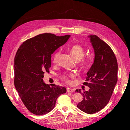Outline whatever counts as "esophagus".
<instances>
[{"label":"esophagus","mask_w":130,"mask_h":130,"mask_svg":"<svg viewBox=\"0 0 130 130\" xmlns=\"http://www.w3.org/2000/svg\"><path fill=\"white\" fill-rule=\"evenodd\" d=\"M67 92L68 93H73L74 92V89H71V88H67Z\"/></svg>","instance_id":"1"}]
</instances>
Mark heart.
<instances>
[{
	"label": "heart",
	"instance_id": "heart-1",
	"mask_svg": "<svg viewBox=\"0 0 130 130\" xmlns=\"http://www.w3.org/2000/svg\"><path fill=\"white\" fill-rule=\"evenodd\" d=\"M69 50L73 57L75 59L76 61H80L83 58L85 55V50L81 45L78 44L74 45L70 47L69 48ZM60 50H57V52L55 53L53 58V61L54 63L57 62L58 58L60 55ZM81 64L82 65H86L87 64V62L86 61H83L81 62ZM70 76H73V74H72L71 75H70ZM62 77L63 78V80H64L67 82H68V84L70 83V81L68 78V76L67 75H62Z\"/></svg>",
	"mask_w": 130,
	"mask_h": 130
}]
</instances>
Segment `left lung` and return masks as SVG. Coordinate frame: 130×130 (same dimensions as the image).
I'll return each mask as SVG.
<instances>
[{
	"mask_svg": "<svg viewBox=\"0 0 130 130\" xmlns=\"http://www.w3.org/2000/svg\"><path fill=\"white\" fill-rule=\"evenodd\" d=\"M94 52V60L87 73L84 84L89 87L88 91L81 93L84 99L77 107L82 111L93 114L100 111L107 105L118 80V63L115 54L107 43L96 35L88 36Z\"/></svg>",
	"mask_w": 130,
	"mask_h": 130,
	"instance_id": "left-lung-1",
	"label": "left lung"
}]
</instances>
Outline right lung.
Returning <instances> with one entry per match:
<instances>
[{
    "label": "right lung",
    "mask_w": 130,
    "mask_h": 130,
    "mask_svg": "<svg viewBox=\"0 0 130 130\" xmlns=\"http://www.w3.org/2000/svg\"><path fill=\"white\" fill-rule=\"evenodd\" d=\"M70 35L57 36L43 34L31 38L19 46L14 60L15 88L30 112L41 116L54 108L57 98L66 88L45 84L44 72H49L52 55L65 44Z\"/></svg>",
    "instance_id": "obj_1"
}]
</instances>
